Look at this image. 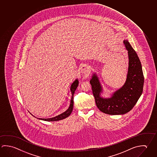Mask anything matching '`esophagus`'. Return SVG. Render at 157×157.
Listing matches in <instances>:
<instances>
[{
  "mask_svg": "<svg viewBox=\"0 0 157 157\" xmlns=\"http://www.w3.org/2000/svg\"><path fill=\"white\" fill-rule=\"evenodd\" d=\"M80 71L82 74L88 75L90 73V68L87 65L84 64L80 68Z\"/></svg>",
  "mask_w": 157,
  "mask_h": 157,
  "instance_id": "obj_1",
  "label": "esophagus"
}]
</instances>
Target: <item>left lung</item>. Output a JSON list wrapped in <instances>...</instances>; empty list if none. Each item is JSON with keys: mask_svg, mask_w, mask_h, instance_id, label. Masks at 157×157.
<instances>
[{"mask_svg": "<svg viewBox=\"0 0 157 157\" xmlns=\"http://www.w3.org/2000/svg\"><path fill=\"white\" fill-rule=\"evenodd\" d=\"M124 44L129 58L128 71L124 86L110 98L104 99L100 96L102 88L95 74L90 81L97 107L109 115H122L129 112L143 92L144 76L140 60L128 41L124 40Z\"/></svg>", "mask_w": 157, "mask_h": 157, "instance_id": "obj_1", "label": "left lung"}]
</instances>
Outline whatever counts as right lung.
<instances>
[{
	"label": "right lung",
	"instance_id": "1",
	"mask_svg": "<svg viewBox=\"0 0 157 157\" xmlns=\"http://www.w3.org/2000/svg\"><path fill=\"white\" fill-rule=\"evenodd\" d=\"M79 84V82L77 79L75 80L74 82L72 83V85L71 86V90L72 92V96L71 98V104L69 106V108L67 109V111H66L64 113H61V115H59L57 116L56 117H52V118H39L40 120H44V121H59V120H63L64 118H66L68 117L72 112L73 110V96H74V94H75V91L77 89L78 86Z\"/></svg>",
	"mask_w": 157,
	"mask_h": 157
}]
</instances>
